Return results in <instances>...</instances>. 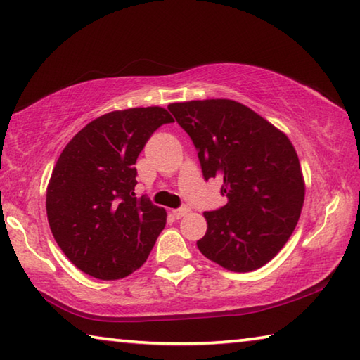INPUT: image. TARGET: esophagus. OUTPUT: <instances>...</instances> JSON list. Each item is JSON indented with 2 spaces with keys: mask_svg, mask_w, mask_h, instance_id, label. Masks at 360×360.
I'll list each match as a JSON object with an SVG mask.
<instances>
[{
  "mask_svg": "<svg viewBox=\"0 0 360 360\" xmlns=\"http://www.w3.org/2000/svg\"><path fill=\"white\" fill-rule=\"evenodd\" d=\"M188 211H191V208H188L187 205H184V206H181V208H178V210H173V216L181 219L182 216H186Z\"/></svg>",
  "mask_w": 360,
  "mask_h": 360,
  "instance_id": "obj_1",
  "label": "esophagus"
}]
</instances>
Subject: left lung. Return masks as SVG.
<instances>
[{
  "instance_id": "obj_1",
  "label": "left lung",
  "mask_w": 360,
  "mask_h": 360,
  "mask_svg": "<svg viewBox=\"0 0 360 360\" xmlns=\"http://www.w3.org/2000/svg\"><path fill=\"white\" fill-rule=\"evenodd\" d=\"M169 112L191 136L203 178L224 179L222 208L206 211L197 246L230 271L257 270L281 251L304 200L300 162L289 138L233 100L173 103Z\"/></svg>"
}]
</instances>
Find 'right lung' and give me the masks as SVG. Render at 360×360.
<instances>
[{
	"label": "right lung",
	"mask_w": 360,
	"mask_h": 360,
	"mask_svg": "<svg viewBox=\"0 0 360 360\" xmlns=\"http://www.w3.org/2000/svg\"><path fill=\"white\" fill-rule=\"evenodd\" d=\"M172 122L158 106L109 112L85 125L60 154L47 186V219L79 270L120 279L149 257L167 212L144 195L135 197V163L152 133Z\"/></svg>",
	"instance_id": "add662e5"
}]
</instances>
